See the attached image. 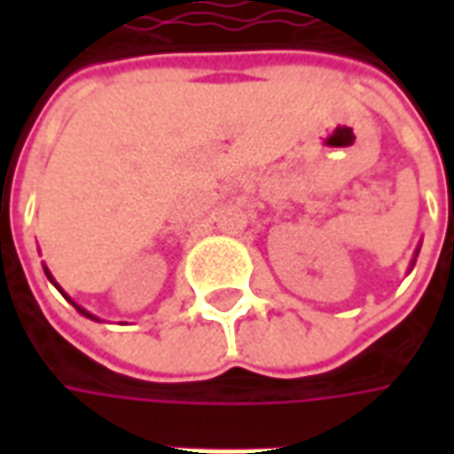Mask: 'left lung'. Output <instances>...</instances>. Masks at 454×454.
Wrapping results in <instances>:
<instances>
[{"mask_svg":"<svg viewBox=\"0 0 454 454\" xmlns=\"http://www.w3.org/2000/svg\"><path fill=\"white\" fill-rule=\"evenodd\" d=\"M417 253H419V250H417ZM414 260H417V254H414ZM411 265H414V262H411Z\"/></svg>","mask_w":454,"mask_h":454,"instance_id":"obj_1","label":"left lung"}]
</instances>
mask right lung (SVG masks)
Here are the masks:
<instances>
[{
    "mask_svg": "<svg viewBox=\"0 0 454 454\" xmlns=\"http://www.w3.org/2000/svg\"><path fill=\"white\" fill-rule=\"evenodd\" d=\"M44 275H47V278H50V283H55V278H52V275H50V270H47V268H44ZM55 288L60 290V286H58V283H55ZM62 293V290H60ZM62 295H65V293H62ZM65 298H67V295H65ZM67 301H70V298H67ZM70 303H73V301H70ZM75 305V303H73ZM75 308H78L80 313H82V316H88V318H93V321H98L96 316H93V313H88V310H85V308H80V305H75Z\"/></svg>",
    "mask_w": 454,
    "mask_h": 454,
    "instance_id": "1",
    "label": "right lung"
}]
</instances>
